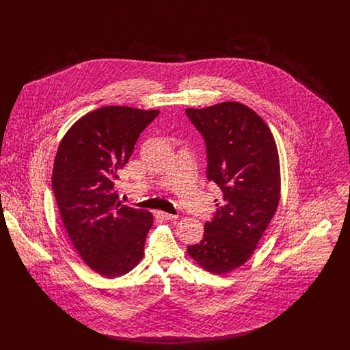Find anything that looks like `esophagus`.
<instances>
[{"instance_id": "34e87169", "label": "esophagus", "mask_w": 350, "mask_h": 350, "mask_svg": "<svg viewBox=\"0 0 350 350\" xmlns=\"http://www.w3.org/2000/svg\"><path fill=\"white\" fill-rule=\"evenodd\" d=\"M159 215L163 217L164 220H172V221H176V220H178V215H172V214L163 213V211H160V213H159Z\"/></svg>"}]
</instances>
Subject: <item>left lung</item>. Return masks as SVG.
<instances>
[{
	"label": "left lung",
	"mask_w": 350,
	"mask_h": 350,
	"mask_svg": "<svg viewBox=\"0 0 350 350\" xmlns=\"http://www.w3.org/2000/svg\"><path fill=\"white\" fill-rule=\"evenodd\" d=\"M207 148V178L223 197L203 239L187 254L203 270L221 275L244 265L274 217L281 198V167L265 120L240 102L186 109Z\"/></svg>",
	"instance_id": "1"
}]
</instances>
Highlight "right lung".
I'll return each instance as SVG.
<instances>
[{
    "label": "right lung",
    "mask_w": 350,
    "mask_h": 350,
    "mask_svg": "<svg viewBox=\"0 0 350 350\" xmlns=\"http://www.w3.org/2000/svg\"><path fill=\"white\" fill-rule=\"evenodd\" d=\"M159 113L127 106L90 111L72 124L55 156L51 181L64 228L83 262L105 278L127 274L144 256L153 215L122 204L114 181Z\"/></svg>",
    "instance_id": "right-lung-1"
}]
</instances>
